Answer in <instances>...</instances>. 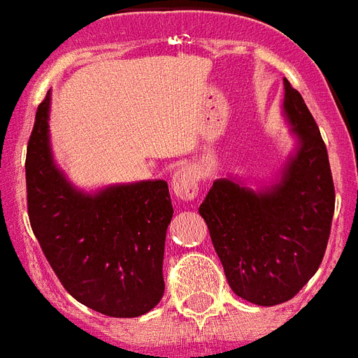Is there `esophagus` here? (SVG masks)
<instances>
[{"label": "esophagus", "instance_id": "1", "mask_svg": "<svg viewBox=\"0 0 358 358\" xmlns=\"http://www.w3.org/2000/svg\"><path fill=\"white\" fill-rule=\"evenodd\" d=\"M173 191L174 194L182 200H193L196 194H199V174L193 167L184 165L180 167L173 176Z\"/></svg>", "mask_w": 358, "mask_h": 358}]
</instances>
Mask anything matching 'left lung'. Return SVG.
I'll list each match as a JSON object with an SVG mask.
<instances>
[{
  "label": "left lung",
  "instance_id": "obj_1",
  "mask_svg": "<svg viewBox=\"0 0 358 358\" xmlns=\"http://www.w3.org/2000/svg\"><path fill=\"white\" fill-rule=\"evenodd\" d=\"M283 108L300 149L280 182L255 193L231 180H217L199 208L231 290L264 307L294 298L316 274L335 213V185L320 129L289 80Z\"/></svg>",
  "mask_w": 358,
  "mask_h": 358
}]
</instances>
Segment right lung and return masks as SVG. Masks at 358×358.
Segmentation results:
<instances>
[{
  "label": "right lung",
  "instance_id": "obj_1",
  "mask_svg": "<svg viewBox=\"0 0 358 358\" xmlns=\"http://www.w3.org/2000/svg\"><path fill=\"white\" fill-rule=\"evenodd\" d=\"M49 94L29 138V222L51 268L75 300L101 315L136 318L164 296V250L173 204L167 182L147 180L84 194L55 167Z\"/></svg>",
  "mask_w": 358,
  "mask_h": 358
}]
</instances>
